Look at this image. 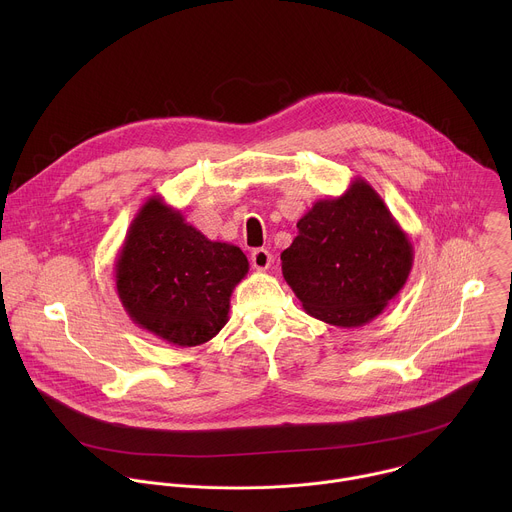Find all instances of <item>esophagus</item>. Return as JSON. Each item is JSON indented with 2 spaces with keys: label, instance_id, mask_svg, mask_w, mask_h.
<instances>
[{
  "label": "esophagus",
  "instance_id": "obj_1",
  "mask_svg": "<svg viewBox=\"0 0 512 512\" xmlns=\"http://www.w3.org/2000/svg\"><path fill=\"white\" fill-rule=\"evenodd\" d=\"M271 263H273V257H271V253H269L267 249H255V251L251 253V265H253V269L265 271V269L271 267Z\"/></svg>",
  "mask_w": 512,
  "mask_h": 512
}]
</instances>
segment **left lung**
Masks as SVG:
<instances>
[{
    "label": "left lung",
    "mask_w": 512,
    "mask_h": 512,
    "mask_svg": "<svg viewBox=\"0 0 512 512\" xmlns=\"http://www.w3.org/2000/svg\"><path fill=\"white\" fill-rule=\"evenodd\" d=\"M413 267V245L379 192L354 178L298 221L281 271L302 308L330 326L373 322L399 294Z\"/></svg>",
    "instance_id": "left-lung-1"
}]
</instances>
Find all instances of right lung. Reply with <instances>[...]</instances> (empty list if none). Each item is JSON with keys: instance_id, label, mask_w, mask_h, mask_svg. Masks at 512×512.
<instances>
[{"instance_id": "right-lung-1", "label": "right lung", "mask_w": 512, "mask_h": 512, "mask_svg": "<svg viewBox=\"0 0 512 512\" xmlns=\"http://www.w3.org/2000/svg\"><path fill=\"white\" fill-rule=\"evenodd\" d=\"M247 271L237 245L206 239L158 194L145 200L127 229L115 287L133 324L186 348L223 330L233 289Z\"/></svg>"}]
</instances>
